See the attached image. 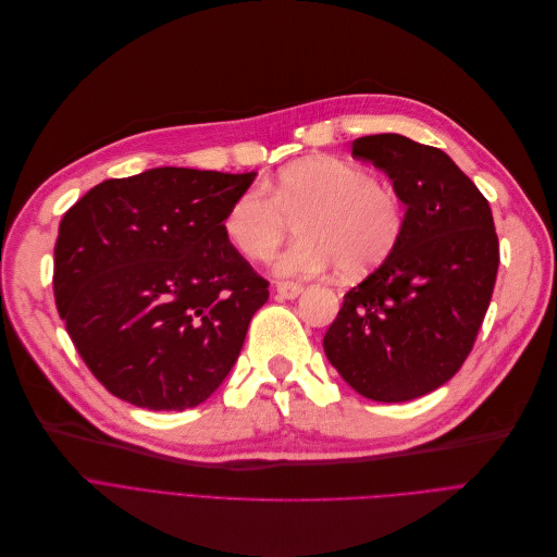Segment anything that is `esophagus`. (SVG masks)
Returning <instances> with one entry per match:
<instances>
[{
  "label": "esophagus",
  "instance_id": "obj_1",
  "mask_svg": "<svg viewBox=\"0 0 557 557\" xmlns=\"http://www.w3.org/2000/svg\"><path fill=\"white\" fill-rule=\"evenodd\" d=\"M304 292V285H299V283H287V281H283V283H276V294L281 299H297L299 294Z\"/></svg>",
  "mask_w": 557,
  "mask_h": 557
}]
</instances>
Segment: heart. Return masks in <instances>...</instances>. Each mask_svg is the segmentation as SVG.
I'll use <instances>...</instances> for the list:
<instances>
[{
  "label": "heart",
  "instance_id": "b5f03b06",
  "mask_svg": "<svg viewBox=\"0 0 557 557\" xmlns=\"http://www.w3.org/2000/svg\"><path fill=\"white\" fill-rule=\"evenodd\" d=\"M249 186L228 205L222 228L226 240L253 263L270 260L285 238L289 220L301 234L274 260V272L310 278L335 270L359 276L394 253L405 232L398 195L359 163L310 157Z\"/></svg>",
  "mask_w": 557,
  "mask_h": 557
}]
</instances>
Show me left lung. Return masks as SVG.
Instances as JSON below:
<instances>
[{"mask_svg":"<svg viewBox=\"0 0 557 557\" xmlns=\"http://www.w3.org/2000/svg\"><path fill=\"white\" fill-rule=\"evenodd\" d=\"M394 184L405 232L384 263L346 292L323 350L359 396L405 403L445 384L470 355L493 299V211L449 154L403 135L352 141Z\"/></svg>","mask_w":557,"mask_h":557,"instance_id":"8db88e82","label":"left lung"}]
</instances>
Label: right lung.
<instances>
[{
  "mask_svg": "<svg viewBox=\"0 0 557 557\" xmlns=\"http://www.w3.org/2000/svg\"><path fill=\"white\" fill-rule=\"evenodd\" d=\"M256 173L161 166L106 180L64 213L53 265L60 319L112 396L198 407L234 369L270 297L222 220Z\"/></svg>",
  "mask_w": 557,
  "mask_h": 557,
  "instance_id": "add662e5",
  "label": "right lung"
}]
</instances>
